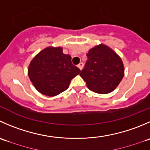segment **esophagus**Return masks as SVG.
Returning a JSON list of instances; mask_svg holds the SVG:
<instances>
[{
    "instance_id": "34e87169",
    "label": "esophagus",
    "mask_w": 150,
    "mask_h": 150,
    "mask_svg": "<svg viewBox=\"0 0 150 150\" xmlns=\"http://www.w3.org/2000/svg\"><path fill=\"white\" fill-rule=\"evenodd\" d=\"M83 64L82 62H81V63H80L78 65V67L79 68V69H81V70H82V69H83Z\"/></svg>"
}]
</instances>
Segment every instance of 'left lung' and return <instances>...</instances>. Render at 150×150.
Wrapping results in <instances>:
<instances>
[{
	"mask_svg": "<svg viewBox=\"0 0 150 150\" xmlns=\"http://www.w3.org/2000/svg\"><path fill=\"white\" fill-rule=\"evenodd\" d=\"M86 56L88 59L80 75L88 89L98 94L114 91L124 77L121 58L103 44L90 49Z\"/></svg>",
	"mask_w": 150,
	"mask_h": 150,
	"instance_id": "1",
	"label": "left lung"
}]
</instances>
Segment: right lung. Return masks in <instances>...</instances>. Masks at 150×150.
<instances>
[{"label": "right lung", "mask_w": 150, "mask_h": 150, "mask_svg": "<svg viewBox=\"0 0 150 150\" xmlns=\"http://www.w3.org/2000/svg\"><path fill=\"white\" fill-rule=\"evenodd\" d=\"M71 59L60 47H48L40 52L32 59L28 70L36 89L49 97L67 89L71 80L81 72Z\"/></svg>", "instance_id": "obj_1"}]
</instances>
